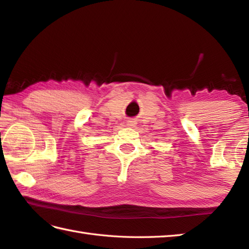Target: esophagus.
<instances>
[{
	"instance_id": "obj_1",
	"label": "esophagus",
	"mask_w": 249,
	"mask_h": 249,
	"mask_svg": "<svg viewBox=\"0 0 249 249\" xmlns=\"http://www.w3.org/2000/svg\"><path fill=\"white\" fill-rule=\"evenodd\" d=\"M127 125H128V126H135V123H134L133 121H128V122H127Z\"/></svg>"
}]
</instances>
